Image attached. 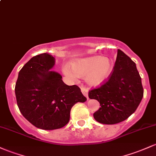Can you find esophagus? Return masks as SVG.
I'll return each instance as SVG.
<instances>
[{
	"label": "esophagus",
	"mask_w": 156,
	"mask_h": 156,
	"mask_svg": "<svg viewBox=\"0 0 156 156\" xmlns=\"http://www.w3.org/2000/svg\"><path fill=\"white\" fill-rule=\"evenodd\" d=\"M81 90L82 93H83V95H84L85 97H87V99H89V97H88V90H87V88H85V87H81Z\"/></svg>",
	"instance_id": "obj_1"
}]
</instances>
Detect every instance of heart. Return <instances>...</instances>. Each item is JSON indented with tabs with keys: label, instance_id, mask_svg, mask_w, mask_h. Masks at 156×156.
Here are the masks:
<instances>
[{
	"label": "heart",
	"instance_id": "b5f03b06",
	"mask_svg": "<svg viewBox=\"0 0 156 156\" xmlns=\"http://www.w3.org/2000/svg\"><path fill=\"white\" fill-rule=\"evenodd\" d=\"M112 71V62L108 58L99 55L79 59L69 66L63 67V73L71 78L85 77L88 84L92 87L100 86L107 81Z\"/></svg>",
	"mask_w": 156,
	"mask_h": 156
}]
</instances>
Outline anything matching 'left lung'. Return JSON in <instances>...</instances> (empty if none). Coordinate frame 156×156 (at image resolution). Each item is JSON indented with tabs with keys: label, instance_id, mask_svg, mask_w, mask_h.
<instances>
[{
	"label": "left lung",
	"instance_id": "1",
	"mask_svg": "<svg viewBox=\"0 0 156 156\" xmlns=\"http://www.w3.org/2000/svg\"><path fill=\"white\" fill-rule=\"evenodd\" d=\"M89 98L96 99L101 107L93 114L98 122L115 124L129 117L144 95L141 78L135 62L120 49L108 80L89 91Z\"/></svg>",
	"mask_w": 156,
	"mask_h": 156
}]
</instances>
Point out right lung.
<instances>
[{
	"instance_id": "add662e5",
	"label": "right lung",
	"mask_w": 156,
	"mask_h": 156,
	"mask_svg": "<svg viewBox=\"0 0 156 156\" xmlns=\"http://www.w3.org/2000/svg\"><path fill=\"white\" fill-rule=\"evenodd\" d=\"M54 65L55 58L48 53L34 56L20 70L15 88L23 117L45 130L64 126L72 107L87 101L78 86H68L59 73L49 71Z\"/></svg>"
}]
</instances>
